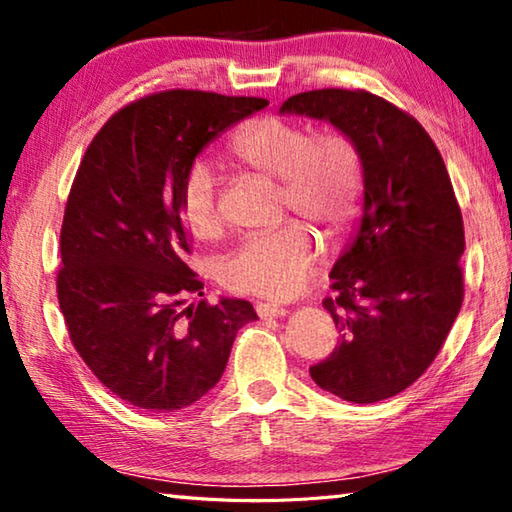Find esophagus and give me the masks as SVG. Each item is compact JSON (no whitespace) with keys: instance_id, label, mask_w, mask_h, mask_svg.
Here are the masks:
<instances>
[{"instance_id":"esophagus-1","label":"esophagus","mask_w":512,"mask_h":512,"mask_svg":"<svg viewBox=\"0 0 512 512\" xmlns=\"http://www.w3.org/2000/svg\"><path fill=\"white\" fill-rule=\"evenodd\" d=\"M255 311L259 318H280V316H287V309L280 307V305H271V302H257Z\"/></svg>"}]
</instances>
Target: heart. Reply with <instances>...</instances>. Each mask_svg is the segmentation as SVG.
Returning a JSON list of instances; mask_svg holds the SVG:
<instances>
[{
	"instance_id": "heart-1",
	"label": "heart",
	"mask_w": 512,
	"mask_h": 512,
	"mask_svg": "<svg viewBox=\"0 0 512 512\" xmlns=\"http://www.w3.org/2000/svg\"><path fill=\"white\" fill-rule=\"evenodd\" d=\"M232 153L248 167L282 178V207L296 210L339 239L357 221L366 192L363 160L348 135L318 133L282 117H264L241 131ZM180 212L198 237L223 228L219 173L196 160L180 185ZM318 262V244L307 223L284 221L273 230L248 235L225 257L221 280L237 293L271 300L296 296Z\"/></svg>"
}]
</instances>
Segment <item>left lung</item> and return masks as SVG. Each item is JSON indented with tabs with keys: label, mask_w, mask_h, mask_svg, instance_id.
<instances>
[{
	"label": "left lung",
	"mask_w": 512,
	"mask_h": 512,
	"mask_svg": "<svg viewBox=\"0 0 512 512\" xmlns=\"http://www.w3.org/2000/svg\"><path fill=\"white\" fill-rule=\"evenodd\" d=\"M280 112L329 121L366 171L359 230L323 300L341 341L309 375L341 400H388L431 366L463 305V216L443 155L418 119L366 90L300 92Z\"/></svg>",
	"instance_id": "1"
}]
</instances>
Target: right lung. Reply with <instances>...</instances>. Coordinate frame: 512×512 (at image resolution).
<instances>
[{"label": "right lung", "mask_w": 512, "mask_h": 512, "mask_svg": "<svg viewBox=\"0 0 512 512\" xmlns=\"http://www.w3.org/2000/svg\"><path fill=\"white\" fill-rule=\"evenodd\" d=\"M268 106L257 97L169 90L128 103L94 135L60 228L58 302L69 339L110 393L140 409H185L212 391L248 300L203 296L180 185L225 128Z\"/></svg>", "instance_id": "obj_1"}]
</instances>
